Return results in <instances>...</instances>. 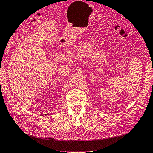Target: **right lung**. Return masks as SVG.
<instances>
[{"mask_svg": "<svg viewBox=\"0 0 153 153\" xmlns=\"http://www.w3.org/2000/svg\"><path fill=\"white\" fill-rule=\"evenodd\" d=\"M50 115V114H48V115Z\"/></svg>", "mask_w": 153, "mask_h": 153, "instance_id": "right-lung-1", "label": "right lung"}]
</instances>
